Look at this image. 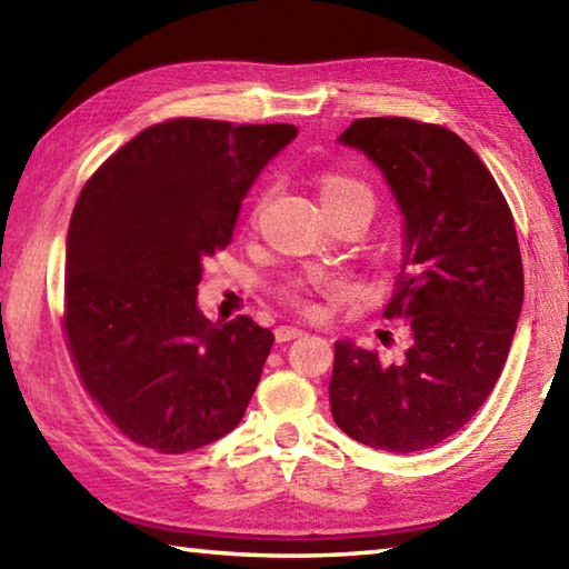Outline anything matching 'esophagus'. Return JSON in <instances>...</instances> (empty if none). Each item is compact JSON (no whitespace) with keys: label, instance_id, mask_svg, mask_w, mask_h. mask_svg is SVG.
<instances>
[{"label":"esophagus","instance_id":"34e87169","mask_svg":"<svg viewBox=\"0 0 569 569\" xmlns=\"http://www.w3.org/2000/svg\"><path fill=\"white\" fill-rule=\"evenodd\" d=\"M301 336H303V331L301 329H293V326H278V329H276V341L278 343L301 339Z\"/></svg>","mask_w":569,"mask_h":569}]
</instances>
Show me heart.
I'll use <instances>...</instances> for the list:
<instances>
[{
	"instance_id": "heart-1",
	"label": "heart",
	"mask_w": 569,
	"mask_h": 569,
	"mask_svg": "<svg viewBox=\"0 0 569 569\" xmlns=\"http://www.w3.org/2000/svg\"><path fill=\"white\" fill-rule=\"evenodd\" d=\"M351 196H369L371 198V192H369V188L363 186V182L353 180V178H346V176L323 178V182H321V203L323 206L339 203V200H346V198H351ZM333 288H336V283L331 281V278L313 276V278H308V281H303V283H296L291 288V293H288V298H291V301L298 303V306L311 308V306L306 303L303 291H333Z\"/></svg>"
}]
</instances>
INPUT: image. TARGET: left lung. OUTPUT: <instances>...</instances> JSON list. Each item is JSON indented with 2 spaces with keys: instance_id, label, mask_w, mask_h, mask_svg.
I'll return each instance as SVG.
<instances>
[{
  "instance_id": "1",
  "label": "left lung",
  "mask_w": 569,
  "mask_h": 569,
  "mask_svg": "<svg viewBox=\"0 0 569 569\" xmlns=\"http://www.w3.org/2000/svg\"><path fill=\"white\" fill-rule=\"evenodd\" d=\"M339 142L381 170L403 216L383 316L403 321L409 343L383 361L336 341L331 413L361 445L409 455L465 427L502 373L525 301L515 220L492 172L441 124L363 118Z\"/></svg>"
}]
</instances>
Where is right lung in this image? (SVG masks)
I'll list each match as a JSON object with an SVG mask.
<instances>
[{"label": "right lung", "instance_id": "obj_1", "mask_svg": "<svg viewBox=\"0 0 569 569\" xmlns=\"http://www.w3.org/2000/svg\"><path fill=\"white\" fill-rule=\"evenodd\" d=\"M296 134L283 122H160L84 182L67 230L64 333L84 389L134 445L186 455L243 419L273 333L248 316L208 321L198 283Z\"/></svg>", "mask_w": 569, "mask_h": 569}]
</instances>
